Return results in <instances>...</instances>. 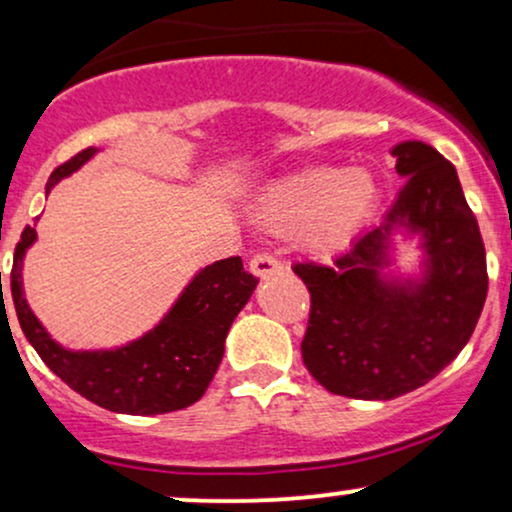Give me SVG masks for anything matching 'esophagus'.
<instances>
[{"label":"esophagus","mask_w":512,"mask_h":512,"mask_svg":"<svg viewBox=\"0 0 512 512\" xmlns=\"http://www.w3.org/2000/svg\"><path fill=\"white\" fill-rule=\"evenodd\" d=\"M250 272L257 276V279H269V276L284 272V264L276 260L269 252H257L250 260Z\"/></svg>","instance_id":"1"}]
</instances>
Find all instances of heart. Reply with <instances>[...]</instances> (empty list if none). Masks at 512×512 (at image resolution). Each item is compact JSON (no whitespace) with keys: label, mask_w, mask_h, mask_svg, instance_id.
<instances>
[{"label":"heart","mask_w":512,"mask_h":512,"mask_svg":"<svg viewBox=\"0 0 512 512\" xmlns=\"http://www.w3.org/2000/svg\"><path fill=\"white\" fill-rule=\"evenodd\" d=\"M378 197V180L366 168H310L269 187L260 219L276 233L308 226L313 248L337 250L366 226Z\"/></svg>","instance_id":"1"}]
</instances>
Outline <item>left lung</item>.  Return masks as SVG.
I'll use <instances>...</instances> for the list:
<instances>
[{
  "instance_id": "8db88e82",
  "label": "left lung",
  "mask_w": 512,
  "mask_h": 512,
  "mask_svg": "<svg viewBox=\"0 0 512 512\" xmlns=\"http://www.w3.org/2000/svg\"><path fill=\"white\" fill-rule=\"evenodd\" d=\"M390 154L407 180L383 223L332 264H293L310 291L303 363L332 395L395 399L426 385L469 342L489 291L484 240L455 166L424 142ZM395 232L420 236L419 277L391 272Z\"/></svg>"
}]
</instances>
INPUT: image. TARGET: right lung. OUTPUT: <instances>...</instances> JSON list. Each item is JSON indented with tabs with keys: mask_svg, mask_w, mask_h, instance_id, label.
Returning a JSON list of instances; mask_svg holds the SVG:
<instances>
[{
	"mask_svg": "<svg viewBox=\"0 0 512 512\" xmlns=\"http://www.w3.org/2000/svg\"><path fill=\"white\" fill-rule=\"evenodd\" d=\"M96 151L88 146L52 170L45 190L69 178ZM35 238V228H23L11 267V298L23 334L57 378L88 402L117 414H168L190 407L207 392L223 358L226 334L257 286L240 257L199 269L144 337L117 349L72 351L50 337L23 296V257Z\"/></svg>",
	"mask_w": 512,
	"mask_h": 512,
	"instance_id": "obj_1",
	"label": "right lung"
}]
</instances>
